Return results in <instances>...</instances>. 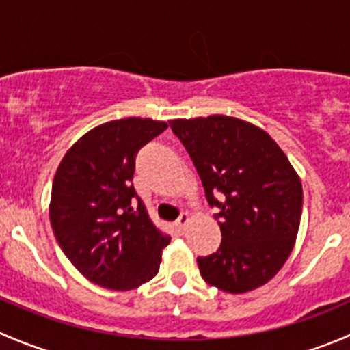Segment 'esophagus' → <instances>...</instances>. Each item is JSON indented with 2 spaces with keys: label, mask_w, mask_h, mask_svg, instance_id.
Listing matches in <instances>:
<instances>
[{
  "label": "esophagus",
  "mask_w": 350,
  "mask_h": 350,
  "mask_svg": "<svg viewBox=\"0 0 350 350\" xmlns=\"http://www.w3.org/2000/svg\"><path fill=\"white\" fill-rule=\"evenodd\" d=\"M188 224H189V213L183 212L181 215L178 217V220H176V226L179 227V230H185V229H186V226H188Z\"/></svg>",
  "instance_id": "esophagus-1"
}]
</instances>
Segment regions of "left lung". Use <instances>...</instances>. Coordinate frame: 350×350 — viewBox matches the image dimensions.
Listing matches in <instances>:
<instances>
[{
	"label": "left lung",
	"mask_w": 350,
	"mask_h": 350,
	"mask_svg": "<svg viewBox=\"0 0 350 350\" xmlns=\"http://www.w3.org/2000/svg\"><path fill=\"white\" fill-rule=\"evenodd\" d=\"M188 150L222 243L198 258L203 280L224 293L265 286L289 258L303 212L301 179L267 131L237 118L169 121Z\"/></svg>",
	"instance_id": "obj_1"
}]
</instances>
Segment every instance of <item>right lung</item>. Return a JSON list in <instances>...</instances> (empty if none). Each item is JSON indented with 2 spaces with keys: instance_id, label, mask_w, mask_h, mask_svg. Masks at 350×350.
Returning <instances> with one entry per match:
<instances>
[{
  "instance_id": "obj_1",
  "label": "right lung",
  "mask_w": 350,
  "mask_h": 350,
  "mask_svg": "<svg viewBox=\"0 0 350 350\" xmlns=\"http://www.w3.org/2000/svg\"><path fill=\"white\" fill-rule=\"evenodd\" d=\"M165 128L150 118L109 121L75 142L57 167L49 203L54 236L97 286L131 291L157 275L171 237L154 226L131 179L137 152Z\"/></svg>"
}]
</instances>
